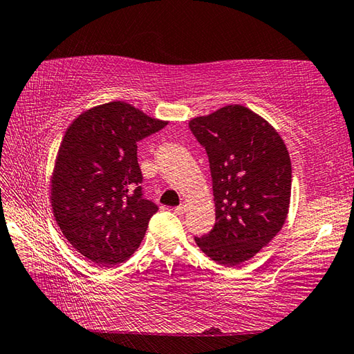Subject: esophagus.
Returning a JSON list of instances; mask_svg holds the SVG:
<instances>
[{"label":"esophagus","mask_w":354,"mask_h":354,"mask_svg":"<svg viewBox=\"0 0 354 354\" xmlns=\"http://www.w3.org/2000/svg\"><path fill=\"white\" fill-rule=\"evenodd\" d=\"M173 212H175L176 214H184L187 212V205H184V204L178 205V207H175V209H173Z\"/></svg>","instance_id":"1"}]
</instances>
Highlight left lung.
Returning <instances> with one entry per match:
<instances>
[{"instance_id": "8db88e82", "label": "left lung", "mask_w": 354, "mask_h": 354, "mask_svg": "<svg viewBox=\"0 0 354 354\" xmlns=\"http://www.w3.org/2000/svg\"><path fill=\"white\" fill-rule=\"evenodd\" d=\"M189 126L207 150L216 207L214 228L194 240L219 265L239 266L286 222L292 187L289 152L280 133L242 104L193 118Z\"/></svg>"}]
</instances>
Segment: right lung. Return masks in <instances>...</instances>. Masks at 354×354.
Here are the masks:
<instances>
[{"instance_id":"1","label":"right lung","mask_w":354,"mask_h":354,"mask_svg":"<svg viewBox=\"0 0 354 354\" xmlns=\"http://www.w3.org/2000/svg\"><path fill=\"white\" fill-rule=\"evenodd\" d=\"M167 124L126 102L99 104L66 129L51 176L62 234L100 268L127 260L158 205L142 198L137 142Z\"/></svg>"}]
</instances>
